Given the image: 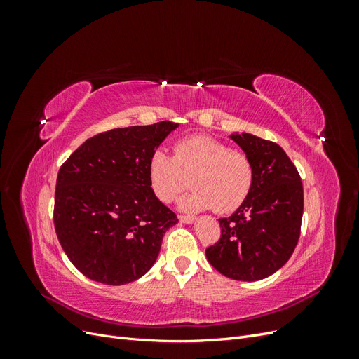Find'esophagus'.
Returning <instances> with one entry per match:
<instances>
[{
    "label": "esophagus",
    "mask_w": 359,
    "mask_h": 359,
    "mask_svg": "<svg viewBox=\"0 0 359 359\" xmlns=\"http://www.w3.org/2000/svg\"><path fill=\"white\" fill-rule=\"evenodd\" d=\"M178 220L181 223H193L194 217L193 215H178Z\"/></svg>",
    "instance_id": "obj_1"
}]
</instances>
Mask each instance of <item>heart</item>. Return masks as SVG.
<instances>
[{
    "mask_svg": "<svg viewBox=\"0 0 359 359\" xmlns=\"http://www.w3.org/2000/svg\"><path fill=\"white\" fill-rule=\"evenodd\" d=\"M148 178L154 196L170 203L189 187L181 208L232 212L248 198L255 181L253 161L241 149L210 136H189L173 145V156L156 149L148 160Z\"/></svg>",
    "mask_w": 359,
    "mask_h": 359,
    "instance_id": "b5f03b06",
    "label": "heart"
}]
</instances>
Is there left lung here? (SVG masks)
<instances>
[{
  "instance_id": "8db88e82",
  "label": "left lung",
  "mask_w": 359,
  "mask_h": 359,
  "mask_svg": "<svg viewBox=\"0 0 359 359\" xmlns=\"http://www.w3.org/2000/svg\"><path fill=\"white\" fill-rule=\"evenodd\" d=\"M252 158L255 181L244 203L219 219L222 235L206 248L220 274L241 281L262 280L283 266L295 250L304 211L299 173L280 145L255 135H231Z\"/></svg>"
}]
</instances>
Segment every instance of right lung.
Listing matches in <instances>:
<instances>
[{"instance_id": "obj_1", "label": "right lung", "mask_w": 359, "mask_h": 359, "mask_svg": "<svg viewBox=\"0 0 359 359\" xmlns=\"http://www.w3.org/2000/svg\"><path fill=\"white\" fill-rule=\"evenodd\" d=\"M177 123L114 128L95 135L62 163L53 224L81 273L126 285L154 265L163 235L178 222L149 186L148 160Z\"/></svg>"}]
</instances>
